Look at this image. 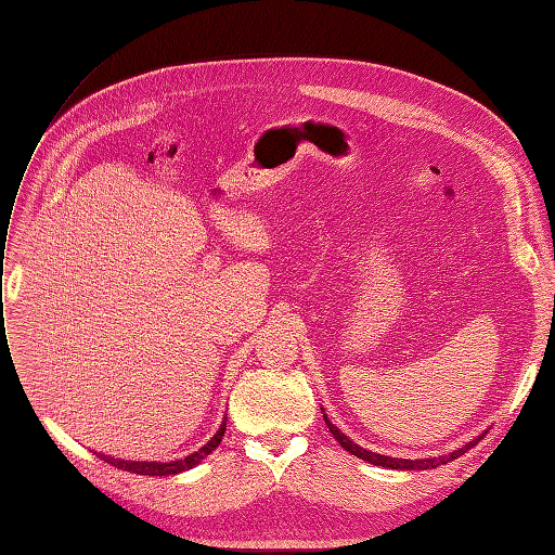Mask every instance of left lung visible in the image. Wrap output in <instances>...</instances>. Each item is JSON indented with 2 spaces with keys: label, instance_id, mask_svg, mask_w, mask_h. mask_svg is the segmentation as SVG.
Masks as SVG:
<instances>
[{
  "label": "left lung",
  "instance_id": "8db88e82",
  "mask_svg": "<svg viewBox=\"0 0 555 555\" xmlns=\"http://www.w3.org/2000/svg\"><path fill=\"white\" fill-rule=\"evenodd\" d=\"M324 422H326V426H328V430H331L333 438L338 440V442H340V447H343L345 451H349L351 456H357V459L367 461V463H373V465L389 467V469H428V467H438V465H444V463H449V461H453V459L463 456V453H465L467 449H473V447L479 442V440H473L469 444H465L463 449H459V451H451L449 456H440V459H424V461H408V459H391V456H382V453H375V451H367V449H363V447H359V444L351 442L345 433H340L338 428H335V426L328 422V416H326V414H324Z\"/></svg>",
  "mask_w": 555,
  "mask_h": 555
}]
</instances>
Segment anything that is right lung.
I'll return each instance as SVG.
<instances>
[{
    "instance_id": "right-lung-1",
    "label": "right lung",
    "mask_w": 555,
    "mask_h": 555,
    "mask_svg": "<svg viewBox=\"0 0 555 555\" xmlns=\"http://www.w3.org/2000/svg\"><path fill=\"white\" fill-rule=\"evenodd\" d=\"M224 430H227V418L222 422L220 430L215 433V438L206 444L201 447L196 453H192V456L182 459V461H171V463H139V461H120V459H111V456H102L99 453V459L111 463L113 467L117 469H127V473H133V475H147V477H166V475H178V473H184V469H190L194 465H198L201 461H204L208 453H212L217 449V444L222 442L224 438Z\"/></svg>"
}]
</instances>
